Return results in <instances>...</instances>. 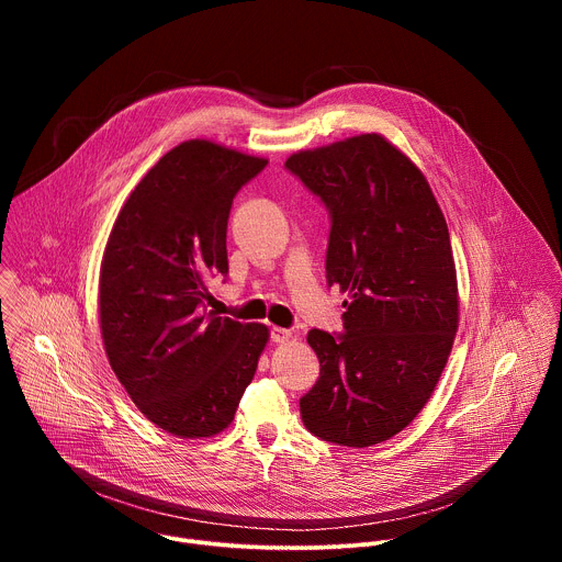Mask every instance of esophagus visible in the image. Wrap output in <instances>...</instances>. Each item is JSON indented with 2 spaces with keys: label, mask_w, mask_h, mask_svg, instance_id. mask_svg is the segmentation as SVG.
<instances>
[{
  "label": "esophagus",
  "mask_w": 562,
  "mask_h": 562,
  "mask_svg": "<svg viewBox=\"0 0 562 562\" xmlns=\"http://www.w3.org/2000/svg\"><path fill=\"white\" fill-rule=\"evenodd\" d=\"M291 336H293V334H291L289 329H280V327H273V329H271V342H276V345L289 342Z\"/></svg>",
  "instance_id": "obj_1"
}]
</instances>
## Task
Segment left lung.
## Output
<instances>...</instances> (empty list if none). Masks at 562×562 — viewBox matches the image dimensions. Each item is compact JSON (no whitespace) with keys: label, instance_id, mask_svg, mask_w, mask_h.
<instances>
[{"label":"left lung","instance_id":"left-lung-1","mask_svg":"<svg viewBox=\"0 0 562 562\" xmlns=\"http://www.w3.org/2000/svg\"><path fill=\"white\" fill-rule=\"evenodd\" d=\"M331 217L327 284L342 334L311 329L319 378L300 397L304 427L371 447L427 405L458 329V284L445 215L407 155L378 133L300 150L284 162Z\"/></svg>","mask_w":562,"mask_h":562}]
</instances>
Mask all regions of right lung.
Segmentation results:
<instances>
[{
	"label": "right lung",
	"mask_w": 562,
	"mask_h": 562,
	"mask_svg": "<svg viewBox=\"0 0 562 562\" xmlns=\"http://www.w3.org/2000/svg\"><path fill=\"white\" fill-rule=\"evenodd\" d=\"M269 162L206 139L182 142L142 178L109 235L100 325L137 409L180 438L226 429L269 340L265 325L206 311L228 273L233 198Z\"/></svg>",
	"instance_id": "add662e5"
}]
</instances>
